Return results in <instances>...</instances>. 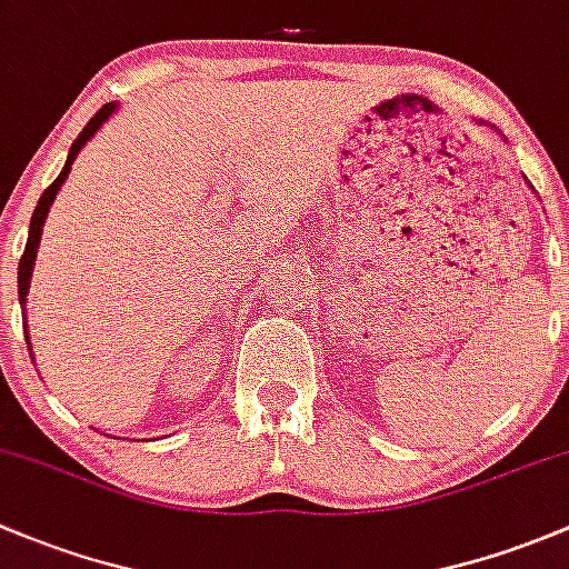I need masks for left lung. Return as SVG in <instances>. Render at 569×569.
Segmentation results:
<instances>
[{
	"label": "left lung",
	"instance_id": "left-lung-1",
	"mask_svg": "<svg viewBox=\"0 0 569 569\" xmlns=\"http://www.w3.org/2000/svg\"><path fill=\"white\" fill-rule=\"evenodd\" d=\"M479 122H482V120H479ZM482 126H485V122H482Z\"/></svg>",
	"mask_w": 569,
	"mask_h": 569
}]
</instances>
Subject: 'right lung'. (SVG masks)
Returning <instances> with one entry per match:
<instances>
[{"label": "right lung", "instance_id": "obj_1", "mask_svg": "<svg viewBox=\"0 0 569 569\" xmlns=\"http://www.w3.org/2000/svg\"><path fill=\"white\" fill-rule=\"evenodd\" d=\"M114 111H117V103L111 101V103H107V107H103L101 111H98V114L92 117L90 122H87L84 131H81L79 137H76V142L70 144V150H68V161H66V167H62V172L57 174L54 183H51L49 189H46L43 194H40V199H38V208H34L32 221H29V238H27V246H23V254H21V262H19V301H21V307H23V303H27L29 282H32L34 257H38L40 236H43V227H46V219H49L51 204H54V199H57V194H60L62 183H66V180H68L70 167H73L76 156H79V153H81V148H84V144L90 142V139L96 137L98 131H101V126H103V122L109 120L111 114H114ZM23 320H27V315H23ZM23 331H27V326H23ZM27 348H32V345H29V333H27Z\"/></svg>", "mask_w": 569, "mask_h": 569}]
</instances>
